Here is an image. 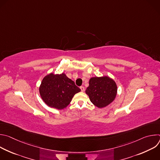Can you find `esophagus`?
Wrapping results in <instances>:
<instances>
[{"mask_svg": "<svg viewBox=\"0 0 160 160\" xmlns=\"http://www.w3.org/2000/svg\"><path fill=\"white\" fill-rule=\"evenodd\" d=\"M80 88V89H81V91H82V92H83V91L85 90V88H84V87H83V86H81Z\"/></svg>", "mask_w": 160, "mask_h": 160, "instance_id": "esophagus-1", "label": "esophagus"}]
</instances>
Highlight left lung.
<instances>
[{
  "label": "left lung",
  "mask_w": 160,
  "mask_h": 160,
  "mask_svg": "<svg viewBox=\"0 0 160 160\" xmlns=\"http://www.w3.org/2000/svg\"><path fill=\"white\" fill-rule=\"evenodd\" d=\"M90 101L96 106L106 107L115 99L117 86L113 80L108 77H93L89 80V86L85 90Z\"/></svg>",
  "instance_id": "8db88e82"
}]
</instances>
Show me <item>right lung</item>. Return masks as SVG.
<instances>
[{
  "label": "right lung",
  "mask_w": 160,
  "mask_h": 160,
  "mask_svg": "<svg viewBox=\"0 0 160 160\" xmlns=\"http://www.w3.org/2000/svg\"><path fill=\"white\" fill-rule=\"evenodd\" d=\"M81 90L64 73L45 76L39 88L40 96L48 106L62 109L69 104L74 95Z\"/></svg>",
  "instance_id": "1"
}]
</instances>
